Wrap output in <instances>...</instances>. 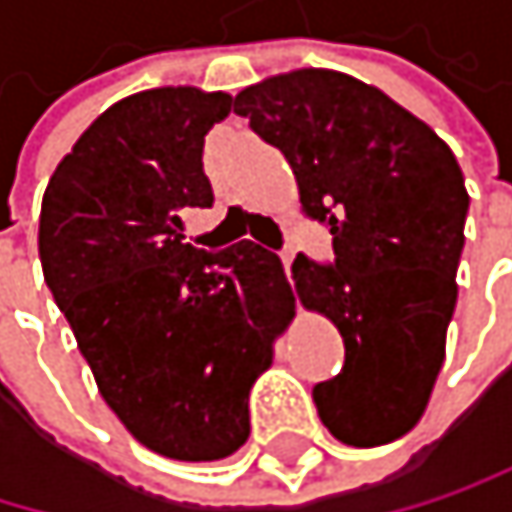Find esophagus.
I'll return each mask as SVG.
<instances>
[{
    "label": "esophagus",
    "instance_id": "34e87169",
    "mask_svg": "<svg viewBox=\"0 0 512 512\" xmlns=\"http://www.w3.org/2000/svg\"><path fill=\"white\" fill-rule=\"evenodd\" d=\"M291 261H294V245H285L282 251V264H285V273L291 276Z\"/></svg>",
    "mask_w": 512,
    "mask_h": 512
}]
</instances>
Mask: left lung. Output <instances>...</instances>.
<instances>
[{
    "label": "left lung",
    "instance_id": "8db88e82",
    "mask_svg": "<svg viewBox=\"0 0 512 512\" xmlns=\"http://www.w3.org/2000/svg\"><path fill=\"white\" fill-rule=\"evenodd\" d=\"M233 113L285 153L304 211L331 230V267L291 264L294 294L347 350L313 390L319 418L344 445H387L424 418L445 362L470 208L461 165L390 94L325 67L254 82Z\"/></svg>",
    "mask_w": 512,
    "mask_h": 512
}]
</instances>
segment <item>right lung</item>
<instances>
[{
    "label": "right lung",
    "mask_w": 512,
    "mask_h": 512,
    "mask_svg": "<svg viewBox=\"0 0 512 512\" xmlns=\"http://www.w3.org/2000/svg\"><path fill=\"white\" fill-rule=\"evenodd\" d=\"M227 91L165 85L97 116L42 196L39 258L104 402L171 461H221L251 433L248 393L273 365L291 288L273 251L184 242L214 202L202 144Z\"/></svg>",
    "instance_id": "obj_1"
}]
</instances>
